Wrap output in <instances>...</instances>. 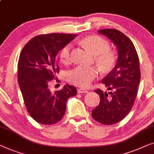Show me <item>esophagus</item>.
<instances>
[{
    "mask_svg": "<svg viewBox=\"0 0 154 154\" xmlns=\"http://www.w3.org/2000/svg\"><path fill=\"white\" fill-rule=\"evenodd\" d=\"M88 91L85 90V89H82V88H79L78 89V93L79 94H81V93H88Z\"/></svg>",
    "mask_w": 154,
    "mask_h": 154,
    "instance_id": "obj_1",
    "label": "esophagus"
}]
</instances>
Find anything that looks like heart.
Instances as JSON below:
<instances>
[{
	"instance_id": "heart-1",
	"label": "heart",
	"mask_w": 154,
	"mask_h": 154,
	"mask_svg": "<svg viewBox=\"0 0 154 154\" xmlns=\"http://www.w3.org/2000/svg\"><path fill=\"white\" fill-rule=\"evenodd\" d=\"M81 43L95 55V62L102 72H110L115 67L117 57L110 51V44L106 39L97 35L86 37ZM72 46L66 44L60 52V59L64 64L71 60V51ZM98 70L94 66H79L67 73V80L71 83L80 87H87L97 76Z\"/></svg>"
}]
</instances>
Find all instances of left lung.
Here are the masks:
<instances>
[{"instance_id":"obj_1","label":"left lung","mask_w":154,"mask_h":154,"mask_svg":"<svg viewBox=\"0 0 154 154\" xmlns=\"http://www.w3.org/2000/svg\"><path fill=\"white\" fill-rule=\"evenodd\" d=\"M110 39L117 46L118 59L115 68L102 79L108 93L98 89L100 103L92 111L94 119L104 125L122 121L134 104L140 81V62L131 40L115 29L98 31Z\"/></svg>"}]
</instances>
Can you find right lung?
Segmentation results:
<instances>
[{"label":"right lung","mask_w":154,"mask_h":154,"mask_svg":"<svg viewBox=\"0 0 154 154\" xmlns=\"http://www.w3.org/2000/svg\"><path fill=\"white\" fill-rule=\"evenodd\" d=\"M76 35L52 33L31 39L23 48L18 62V82L29 114L37 122L51 125L60 121L66 101L77 94L75 87L66 84L52 93L50 81L59 72L55 57Z\"/></svg>","instance_id":"right-lung-1"}]
</instances>
